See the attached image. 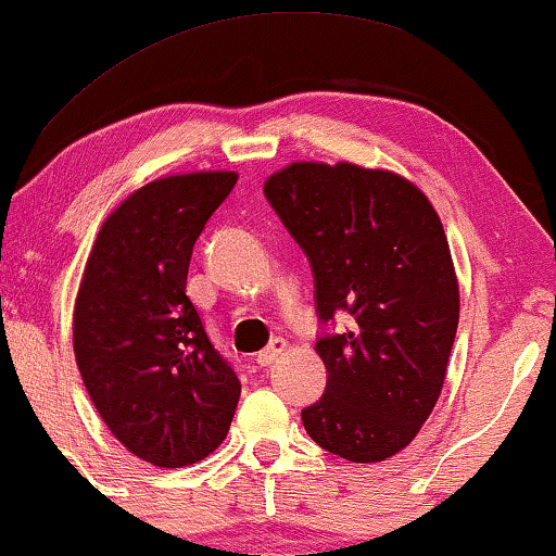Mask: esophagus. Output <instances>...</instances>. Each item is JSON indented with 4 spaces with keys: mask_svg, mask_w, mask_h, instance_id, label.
I'll use <instances>...</instances> for the list:
<instances>
[{
    "mask_svg": "<svg viewBox=\"0 0 556 556\" xmlns=\"http://www.w3.org/2000/svg\"><path fill=\"white\" fill-rule=\"evenodd\" d=\"M286 350H288V340H283V338H276L268 348H263L261 353L255 355V363H258L261 367H268V365L276 363L278 357L286 353Z\"/></svg>",
    "mask_w": 556,
    "mask_h": 556,
    "instance_id": "esophagus-1",
    "label": "esophagus"
}]
</instances>
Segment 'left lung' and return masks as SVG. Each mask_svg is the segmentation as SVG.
Segmentation results:
<instances>
[{
    "mask_svg": "<svg viewBox=\"0 0 556 556\" xmlns=\"http://www.w3.org/2000/svg\"><path fill=\"white\" fill-rule=\"evenodd\" d=\"M263 193L307 255L328 386L303 409L311 438L350 463H382L430 417L455 343L459 286L438 211L386 168L295 161Z\"/></svg>",
    "mask_w": 556,
    "mask_h": 556,
    "instance_id": "obj_1",
    "label": "left lung"
}]
</instances>
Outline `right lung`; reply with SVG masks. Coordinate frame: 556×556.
Masks as SVG:
<instances>
[{
	"mask_svg": "<svg viewBox=\"0 0 556 556\" xmlns=\"http://www.w3.org/2000/svg\"><path fill=\"white\" fill-rule=\"evenodd\" d=\"M236 181V170H195L141 186L104 220L76 293L74 355L91 403L156 467L208 457L241 397L186 295L195 238Z\"/></svg>",
	"mask_w": 556,
	"mask_h": 556,
	"instance_id": "right-lung-1",
	"label": "right lung"
}]
</instances>
